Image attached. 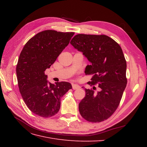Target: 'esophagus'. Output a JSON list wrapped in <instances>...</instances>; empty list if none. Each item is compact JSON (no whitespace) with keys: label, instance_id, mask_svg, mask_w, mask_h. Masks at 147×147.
Instances as JSON below:
<instances>
[{"label":"esophagus","instance_id":"obj_1","mask_svg":"<svg viewBox=\"0 0 147 147\" xmlns=\"http://www.w3.org/2000/svg\"><path fill=\"white\" fill-rule=\"evenodd\" d=\"M80 88V86L78 85V84H72V89H73V90H77V89H79Z\"/></svg>","mask_w":147,"mask_h":147}]
</instances>
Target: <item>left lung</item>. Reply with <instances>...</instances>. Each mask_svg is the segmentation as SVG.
<instances>
[{
    "mask_svg": "<svg viewBox=\"0 0 147 147\" xmlns=\"http://www.w3.org/2000/svg\"><path fill=\"white\" fill-rule=\"evenodd\" d=\"M70 44L91 63L84 71L86 75H93L88 84H98L100 88L97 93L85 88L80 113L88 121H103L116 111L126 86V61L122 49L105 35L77 34Z\"/></svg>",
    "mask_w": 147,
    "mask_h": 147,
    "instance_id": "1",
    "label": "left lung"
}]
</instances>
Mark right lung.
Here are the masks:
<instances>
[{"instance_id": "add662e5", "label": "right lung", "mask_w": 147, "mask_h": 147, "mask_svg": "<svg viewBox=\"0 0 147 147\" xmlns=\"http://www.w3.org/2000/svg\"><path fill=\"white\" fill-rule=\"evenodd\" d=\"M74 32L46 30L37 34L25 44L16 65L18 84L28 109L43 118L59 112L61 99L72 85L65 82H48L47 69L68 45Z\"/></svg>"}]
</instances>
